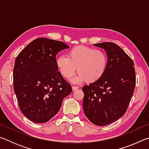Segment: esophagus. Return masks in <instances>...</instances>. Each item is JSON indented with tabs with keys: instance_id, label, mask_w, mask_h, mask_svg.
Here are the masks:
<instances>
[{
	"instance_id": "34e87169",
	"label": "esophagus",
	"mask_w": 149,
	"mask_h": 149,
	"mask_svg": "<svg viewBox=\"0 0 149 149\" xmlns=\"http://www.w3.org/2000/svg\"><path fill=\"white\" fill-rule=\"evenodd\" d=\"M78 89H79V87H77V86H72V90H73V91H75L77 90Z\"/></svg>"
}]
</instances>
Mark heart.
Here are the masks:
<instances>
[{
	"label": "heart",
	"mask_w": 149,
	"mask_h": 149,
	"mask_svg": "<svg viewBox=\"0 0 149 149\" xmlns=\"http://www.w3.org/2000/svg\"><path fill=\"white\" fill-rule=\"evenodd\" d=\"M108 64L106 52L85 46L74 47L69 50L67 56L62 55L56 59L57 68L67 79L74 75L77 68L79 74L71 80L74 84L84 81L88 84L97 81L104 75Z\"/></svg>",
	"instance_id": "obj_1"
}]
</instances>
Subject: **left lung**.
I'll use <instances>...</instances> for the list:
<instances>
[{
	"instance_id": "obj_1",
	"label": "left lung",
	"mask_w": 149,
	"mask_h": 149,
	"mask_svg": "<svg viewBox=\"0 0 149 149\" xmlns=\"http://www.w3.org/2000/svg\"><path fill=\"white\" fill-rule=\"evenodd\" d=\"M93 45L105 50L108 64L99 81L82 87L83 108L91 122L102 126L125 114L135 87V72L133 60L116 44L104 42Z\"/></svg>"
}]
</instances>
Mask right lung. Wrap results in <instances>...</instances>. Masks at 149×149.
Here are the masks:
<instances>
[{"instance_id": "add662e5", "label": "right lung", "mask_w": 149, "mask_h": 149, "mask_svg": "<svg viewBox=\"0 0 149 149\" xmlns=\"http://www.w3.org/2000/svg\"><path fill=\"white\" fill-rule=\"evenodd\" d=\"M68 48L61 41L41 37L30 42L16 57L14 92L22 112L32 122L49 121L72 91L56 64L58 52Z\"/></svg>"}]
</instances>
